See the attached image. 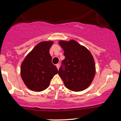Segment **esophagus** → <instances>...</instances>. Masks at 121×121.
<instances>
[{"label":"esophagus","mask_w":121,"mask_h":121,"mask_svg":"<svg viewBox=\"0 0 121 121\" xmlns=\"http://www.w3.org/2000/svg\"><path fill=\"white\" fill-rule=\"evenodd\" d=\"M56 67H57V69H59V68H60V65L59 64H56Z\"/></svg>","instance_id":"obj_1"}]
</instances>
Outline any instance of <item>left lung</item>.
I'll return each instance as SVG.
<instances>
[{
	"instance_id": "1",
	"label": "left lung",
	"mask_w": 121,
	"mask_h": 121,
	"mask_svg": "<svg viewBox=\"0 0 121 121\" xmlns=\"http://www.w3.org/2000/svg\"><path fill=\"white\" fill-rule=\"evenodd\" d=\"M59 44L63 48L65 56L59 70V76L68 89L84 91L91 85L95 73L91 53L73 40L60 41Z\"/></svg>"
}]
</instances>
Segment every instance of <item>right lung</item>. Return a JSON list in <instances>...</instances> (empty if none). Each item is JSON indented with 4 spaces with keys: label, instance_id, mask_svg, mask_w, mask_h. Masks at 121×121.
Returning a JSON list of instances; mask_svg holds the SVG:
<instances>
[{
    "label": "right lung",
    "instance_id": "add662e5",
    "mask_svg": "<svg viewBox=\"0 0 121 121\" xmlns=\"http://www.w3.org/2000/svg\"><path fill=\"white\" fill-rule=\"evenodd\" d=\"M52 41H43L34 48L21 65V76L26 85L35 91H41L49 86L58 72L49 54Z\"/></svg>",
    "mask_w": 121,
    "mask_h": 121
}]
</instances>
